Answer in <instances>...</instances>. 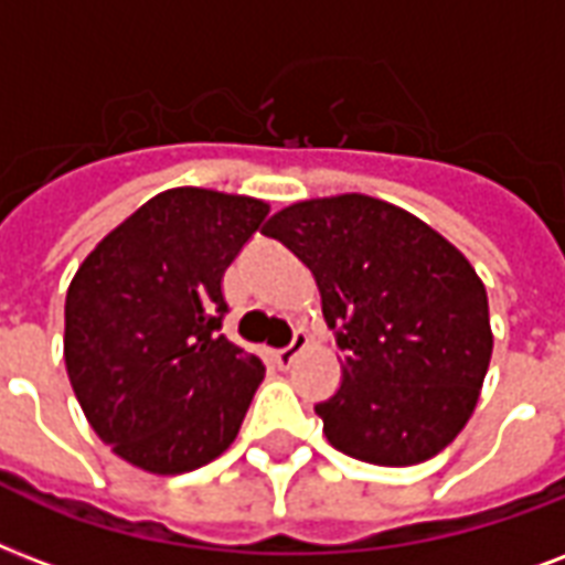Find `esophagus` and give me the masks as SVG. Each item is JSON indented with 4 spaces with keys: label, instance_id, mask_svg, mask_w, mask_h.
Instances as JSON below:
<instances>
[{
    "label": "esophagus",
    "instance_id": "obj_1",
    "mask_svg": "<svg viewBox=\"0 0 565 565\" xmlns=\"http://www.w3.org/2000/svg\"><path fill=\"white\" fill-rule=\"evenodd\" d=\"M308 343H311V340H308V334H305V331H296V334H292L290 347H284V350L275 352V364H278L281 370H287L292 361L299 359L301 352L308 350Z\"/></svg>",
    "mask_w": 565,
    "mask_h": 565
}]
</instances>
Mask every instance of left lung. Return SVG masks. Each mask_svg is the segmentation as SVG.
Returning a JSON list of instances; mask_svg holds the SVG:
<instances>
[{
	"label": "left lung",
	"mask_w": 565,
	"mask_h": 565,
	"mask_svg": "<svg viewBox=\"0 0 565 565\" xmlns=\"http://www.w3.org/2000/svg\"><path fill=\"white\" fill-rule=\"evenodd\" d=\"M317 278L343 382L317 406L340 454L385 468L433 459L471 420L492 361L489 296L459 248L382 198L343 192L264 225Z\"/></svg>",
	"instance_id": "8db88e82"
}]
</instances>
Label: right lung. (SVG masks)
I'll use <instances>...</instances> for the list:
<instances>
[{
  "label": "right lung",
  "mask_w": 565,
  "mask_h": 565,
  "mask_svg": "<svg viewBox=\"0 0 565 565\" xmlns=\"http://www.w3.org/2000/svg\"><path fill=\"white\" fill-rule=\"evenodd\" d=\"M269 204L159 192L111 227L64 299V367L103 445L141 471L186 473L234 445L264 361L215 334L225 269Z\"/></svg>",
  "instance_id": "right-lung-1"
}]
</instances>
